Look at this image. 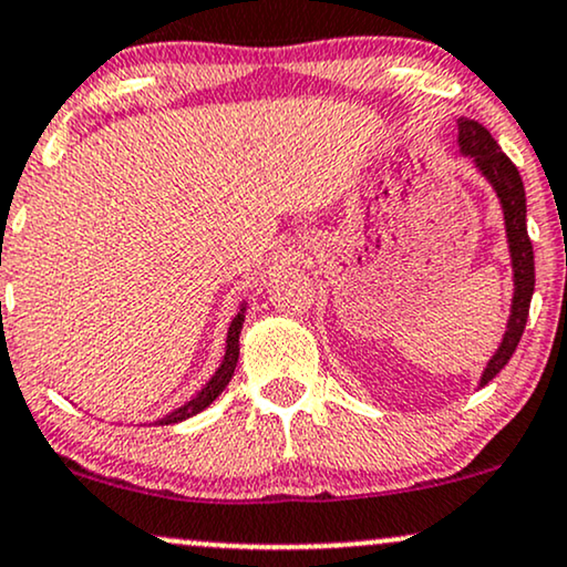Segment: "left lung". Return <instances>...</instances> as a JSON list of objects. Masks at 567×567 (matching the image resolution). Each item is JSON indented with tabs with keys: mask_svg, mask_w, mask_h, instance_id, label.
Segmentation results:
<instances>
[{
	"mask_svg": "<svg viewBox=\"0 0 567 567\" xmlns=\"http://www.w3.org/2000/svg\"><path fill=\"white\" fill-rule=\"evenodd\" d=\"M457 141H461V148L465 154L474 156L478 169L484 172V177L494 185L499 200H503L507 243H511L515 271L513 313L511 321H507L503 346L494 353L489 367H486L482 377V384H486L505 369V363L511 361L515 348H518L523 329H526L528 306H532L534 296V246L526 230V190H523L520 172L511 162V156L497 146L492 133L474 123V120H461V125H457Z\"/></svg>",
	"mask_w": 567,
	"mask_h": 567,
	"instance_id": "8db88e82",
	"label": "left lung"
}]
</instances>
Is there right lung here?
Returning <instances> with one entry per match:
<instances>
[{
    "mask_svg": "<svg viewBox=\"0 0 567 567\" xmlns=\"http://www.w3.org/2000/svg\"><path fill=\"white\" fill-rule=\"evenodd\" d=\"M240 329H243V313L233 319L230 324V334H227V353H225V361H221V367L217 369V374L212 377V382L204 386V390L198 392L196 398L190 400V403H185L183 408H177L175 413H169L167 419H162L159 424H177V421H185L190 419V415H196L204 411L206 405L214 403L221 395V390H225L227 384H230V379L235 374V367H238V355H240V348H238V337H240Z\"/></svg>",
    "mask_w": 567,
    "mask_h": 567,
    "instance_id": "1",
    "label": "right lung"
}]
</instances>
